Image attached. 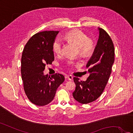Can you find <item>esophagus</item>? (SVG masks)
Returning a JSON list of instances; mask_svg holds the SVG:
<instances>
[{
    "mask_svg": "<svg viewBox=\"0 0 133 133\" xmlns=\"http://www.w3.org/2000/svg\"><path fill=\"white\" fill-rule=\"evenodd\" d=\"M66 78L68 79H69V81H73V76H72V75H66Z\"/></svg>",
    "mask_w": 133,
    "mask_h": 133,
    "instance_id": "obj_1",
    "label": "esophagus"
}]
</instances>
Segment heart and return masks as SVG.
Here are the masks:
<instances>
[{"mask_svg":"<svg viewBox=\"0 0 133 133\" xmlns=\"http://www.w3.org/2000/svg\"><path fill=\"white\" fill-rule=\"evenodd\" d=\"M66 40L74 44L78 48V51L80 55L87 57L93 53L95 48V42L93 40L89 38L88 36L80 30H73L68 32L65 36ZM63 42L59 38L55 40L53 44V51L57 55H59L62 51ZM75 64L73 60L67 61L68 66H72Z\"/></svg>","mask_w":133,"mask_h":133,"instance_id":"heart-1","label":"heart"}]
</instances>
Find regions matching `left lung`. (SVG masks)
Returning a JSON list of instances; mask_svg holds the SVG:
<instances>
[{
    "label": "left lung",
    "mask_w": 133,
    "mask_h": 133,
    "mask_svg": "<svg viewBox=\"0 0 133 133\" xmlns=\"http://www.w3.org/2000/svg\"><path fill=\"white\" fill-rule=\"evenodd\" d=\"M99 38L93 54L86 67L89 73L85 81L74 77L76 85L74 98L82 104L95 101L101 95L108 82L115 60V49L109 34L98 28Z\"/></svg>",
    "instance_id": "left-lung-1"
}]
</instances>
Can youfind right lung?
<instances>
[{"instance_id":"right-lung-1","label":"right lung","mask_w":133,"mask_h":133,"mask_svg":"<svg viewBox=\"0 0 133 133\" xmlns=\"http://www.w3.org/2000/svg\"><path fill=\"white\" fill-rule=\"evenodd\" d=\"M59 31H43L32 36L24 46L21 59V75L28 98L37 106L51 102L56 89L65 79L61 74L44 75L47 64L54 60L52 46Z\"/></svg>"}]
</instances>
